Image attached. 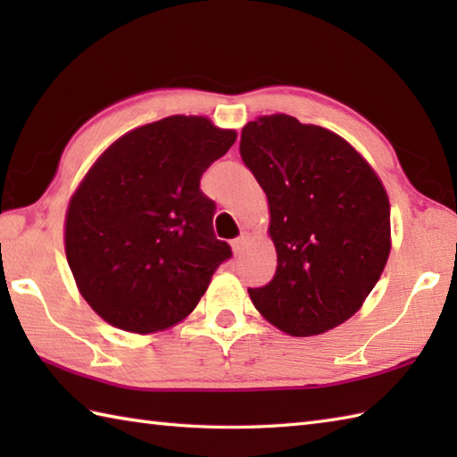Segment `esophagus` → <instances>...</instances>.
<instances>
[{"label": "esophagus", "mask_w": 457, "mask_h": 457, "mask_svg": "<svg viewBox=\"0 0 457 457\" xmlns=\"http://www.w3.org/2000/svg\"><path fill=\"white\" fill-rule=\"evenodd\" d=\"M241 247H244V239H241V237L231 241V249H234V255H236V257L241 253Z\"/></svg>", "instance_id": "obj_1"}]
</instances>
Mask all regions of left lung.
Masks as SVG:
<instances>
[{
	"instance_id": "obj_1",
	"label": "left lung",
	"mask_w": 457,
	"mask_h": 457,
	"mask_svg": "<svg viewBox=\"0 0 457 457\" xmlns=\"http://www.w3.org/2000/svg\"><path fill=\"white\" fill-rule=\"evenodd\" d=\"M239 154L265 190L277 273L247 288L283 332L322 334L353 316L391 251V206L352 145L290 115H265L241 131Z\"/></svg>"
}]
</instances>
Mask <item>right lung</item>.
<instances>
[{
    "label": "right lung",
    "instance_id": "obj_1",
    "mask_svg": "<svg viewBox=\"0 0 457 457\" xmlns=\"http://www.w3.org/2000/svg\"><path fill=\"white\" fill-rule=\"evenodd\" d=\"M234 141L206 118L172 115L123 135L86 174L66 212V259L105 322L151 334L196 308L231 257L200 179Z\"/></svg>",
    "mask_w": 457,
    "mask_h": 457
}]
</instances>
